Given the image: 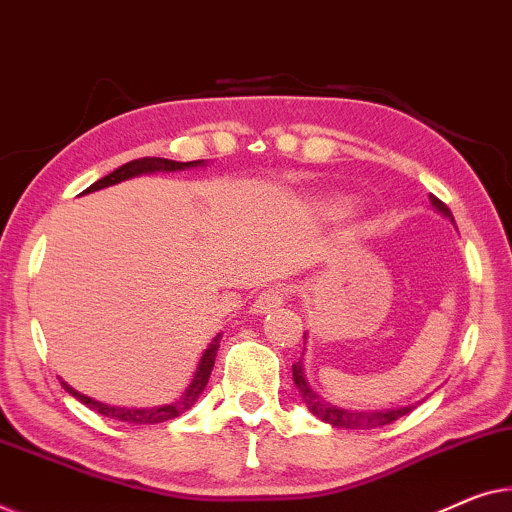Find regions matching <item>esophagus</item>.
I'll list each match as a JSON object with an SVG mask.
<instances>
[{
  "instance_id": "obj_1",
  "label": "esophagus",
  "mask_w": 512,
  "mask_h": 512,
  "mask_svg": "<svg viewBox=\"0 0 512 512\" xmlns=\"http://www.w3.org/2000/svg\"><path fill=\"white\" fill-rule=\"evenodd\" d=\"M285 299H287V287L271 285V287H266V290L259 292V297L253 301V311L255 313L273 311V308H278Z\"/></svg>"
}]
</instances>
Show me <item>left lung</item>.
<instances>
[{
  "mask_svg": "<svg viewBox=\"0 0 512 512\" xmlns=\"http://www.w3.org/2000/svg\"><path fill=\"white\" fill-rule=\"evenodd\" d=\"M431 204H434L438 211L443 215H448V218L455 222L452 218L450 208L443 204L441 199L434 197L431 194ZM306 338V336H304ZM292 378H294V385H297V390L301 392V397H304V403L311 410L313 415H318L320 420H325L331 427H341V429H378V427H385V424H392L394 420H399V417L408 415L410 406L406 408H397V410H380V413H357V410H345V408H336V406H329V403L322 401L318 394L311 390V385L306 383L304 378V364H301V359L297 364H292Z\"/></svg>",
  "mask_w": 512,
  "mask_h": 512,
  "instance_id": "1",
  "label": "left lung"
}]
</instances>
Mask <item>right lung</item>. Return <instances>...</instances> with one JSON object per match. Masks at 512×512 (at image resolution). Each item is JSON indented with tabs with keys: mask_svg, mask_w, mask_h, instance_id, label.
Instances as JSON below:
<instances>
[{
	"mask_svg": "<svg viewBox=\"0 0 512 512\" xmlns=\"http://www.w3.org/2000/svg\"><path fill=\"white\" fill-rule=\"evenodd\" d=\"M199 164H204V160H197V162H174V160H162V157H141V160H132L127 164H122L115 171H111L109 176L99 178L97 183H92L88 190L85 192H95V190H102V187H109L115 185L120 181H127V178L132 176H141V174H153V171H181L187 167H199ZM83 192V194H85ZM220 338L222 334H218L213 338V343L208 345L204 357H201V362L197 366V373H194L190 387H187L185 394L178 401L169 403V406H160V408H120V406H109V403H102V401H95L90 397H85V394H78L74 387H69L64 380H60L64 390L69 394H74V397L85 403V406L97 410V413H102L104 417H111V420H120V422H127V424H157V422H167V420H174V417L183 415L187 408L192 406L194 401L199 399V394L204 392V387L208 383V378H211V371H213V364H215V352L220 348Z\"/></svg>",
	"mask_w": 512,
	"mask_h": 512,
	"instance_id": "obj_1",
	"label": "right lung"
}]
</instances>
